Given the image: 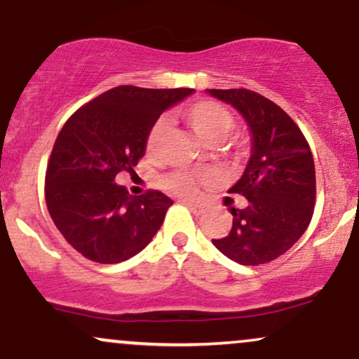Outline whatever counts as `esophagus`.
Masks as SVG:
<instances>
[{"mask_svg": "<svg viewBox=\"0 0 359 359\" xmlns=\"http://www.w3.org/2000/svg\"><path fill=\"white\" fill-rule=\"evenodd\" d=\"M185 205H187L191 211L196 214V216H201V214L205 212V205L204 204H199V203H191V201H185L184 203Z\"/></svg>", "mask_w": 359, "mask_h": 359, "instance_id": "1", "label": "esophagus"}]
</instances>
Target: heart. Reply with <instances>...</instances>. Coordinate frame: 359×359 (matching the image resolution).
Returning <instances> with one entry per match:
<instances>
[{
  "label": "heart",
  "instance_id": "obj_1",
  "mask_svg": "<svg viewBox=\"0 0 359 359\" xmlns=\"http://www.w3.org/2000/svg\"><path fill=\"white\" fill-rule=\"evenodd\" d=\"M185 121L191 125L196 135L203 142L214 145L219 143L229 135L234 126V118L231 111L226 108L221 102L212 100H199L194 101L184 108ZM167 128L165 119H156L147 133L145 148L148 154H154L158 147L160 140L163 137V131ZM208 174H194V172H174L163 179V187L167 191L179 194V196L191 197L197 192L201 184L209 182Z\"/></svg>",
  "mask_w": 359,
  "mask_h": 359
}]
</instances>
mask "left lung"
I'll return each instance as SVG.
<instances>
[{
	"instance_id": "8db88e82",
	"label": "left lung",
	"mask_w": 359,
	"mask_h": 359,
	"mask_svg": "<svg viewBox=\"0 0 359 359\" xmlns=\"http://www.w3.org/2000/svg\"><path fill=\"white\" fill-rule=\"evenodd\" d=\"M248 123L253 143L245 174L229 189L248 199L231 209L233 228L214 246L240 265H263L306 233L316 205L311 147L295 121L273 101L250 89H205Z\"/></svg>"
}]
</instances>
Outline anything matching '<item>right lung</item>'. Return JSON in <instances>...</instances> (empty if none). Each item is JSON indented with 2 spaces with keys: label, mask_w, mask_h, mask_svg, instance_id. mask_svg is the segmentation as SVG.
Here are the masks:
<instances>
[{
  "label": "right lung",
  "mask_w": 359,
  "mask_h": 359,
  "mask_svg": "<svg viewBox=\"0 0 359 359\" xmlns=\"http://www.w3.org/2000/svg\"><path fill=\"white\" fill-rule=\"evenodd\" d=\"M194 89L118 86L81 106L62 126L45 174V201L57 229L82 257L119 263L140 253L165 219L172 199L130 196L114 182L135 172L151 125Z\"/></svg>",
  "instance_id": "1"
}]
</instances>
